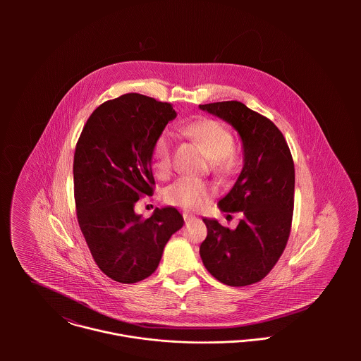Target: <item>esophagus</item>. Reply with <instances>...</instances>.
Here are the masks:
<instances>
[{
    "mask_svg": "<svg viewBox=\"0 0 361 361\" xmlns=\"http://www.w3.org/2000/svg\"><path fill=\"white\" fill-rule=\"evenodd\" d=\"M183 218H185V221H186V222H188V221H190V219H193V218H195V216H193V215H192V214H188V212H186V214H183Z\"/></svg>",
    "mask_w": 361,
    "mask_h": 361,
    "instance_id": "1",
    "label": "esophagus"
}]
</instances>
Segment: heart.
<instances>
[{
  "label": "heart",
  "instance_id": "heart-1",
  "mask_svg": "<svg viewBox=\"0 0 361 361\" xmlns=\"http://www.w3.org/2000/svg\"><path fill=\"white\" fill-rule=\"evenodd\" d=\"M185 132L196 140L214 159L215 171L229 173L235 166L232 133L218 121L199 119L186 126ZM173 157V136L164 132L155 140L153 149V166L158 176L165 178L171 173ZM215 195V188L206 180L182 176L165 189L164 197L168 204L185 209H202Z\"/></svg>",
  "mask_w": 361,
  "mask_h": 361
}]
</instances>
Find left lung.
<instances>
[{
	"label": "left lung",
	"mask_w": 361,
	"mask_h": 361,
	"mask_svg": "<svg viewBox=\"0 0 361 361\" xmlns=\"http://www.w3.org/2000/svg\"><path fill=\"white\" fill-rule=\"evenodd\" d=\"M233 126L243 145V168L218 202L224 212L243 216L235 229L203 218L206 240L200 256L207 271L229 286L261 281L276 264L289 239L295 203V164L282 132L239 102L199 105Z\"/></svg>",
	"instance_id": "8db88e82"
}]
</instances>
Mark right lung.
<instances>
[{
    "instance_id": "obj_1",
    "label": "right lung",
    "mask_w": 361,
    "mask_h": 361,
    "mask_svg": "<svg viewBox=\"0 0 361 361\" xmlns=\"http://www.w3.org/2000/svg\"><path fill=\"white\" fill-rule=\"evenodd\" d=\"M175 118L171 104L128 93L96 108L78 140V222L99 268L119 283L150 276L166 242L183 226L173 207L155 208L146 219L135 212L136 202L154 192L155 140Z\"/></svg>"
}]
</instances>
